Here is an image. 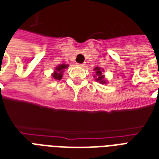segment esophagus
I'll list each match as a JSON object with an SVG mask.
<instances>
[{
  "instance_id": "obj_1",
  "label": "esophagus",
  "mask_w": 159,
  "mask_h": 159,
  "mask_svg": "<svg viewBox=\"0 0 159 159\" xmlns=\"http://www.w3.org/2000/svg\"><path fill=\"white\" fill-rule=\"evenodd\" d=\"M78 64V66L82 67V68H83V67H84V65H85L84 64Z\"/></svg>"
}]
</instances>
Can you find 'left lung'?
<instances>
[{
  "label": "left lung",
  "mask_w": 159,
  "mask_h": 159,
  "mask_svg": "<svg viewBox=\"0 0 159 159\" xmlns=\"http://www.w3.org/2000/svg\"><path fill=\"white\" fill-rule=\"evenodd\" d=\"M95 70L96 71L95 73V80L99 81L101 84H105L106 83V81L104 80V75H102V70H101V68H99V67H96L95 69Z\"/></svg>",
  "instance_id": "left-lung-1"
}]
</instances>
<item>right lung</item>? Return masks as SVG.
<instances>
[{"mask_svg": "<svg viewBox=\"0 0 159 159\" xmlns=\"http://www.w3.org/2000/svg\"><path fill=\"white\" fill-rule=\"evenodd\" d=\"M68 65H65V64H60L59 66H58L56 68V71L53 74H52V77L55 80H60L62 79V76H63V72L64 71V69H66Z\"/></svg>", "mask_w": 159, "mask_h": 159, "instance_id": "add662e5", "label": "right lung"}]
</instances>
